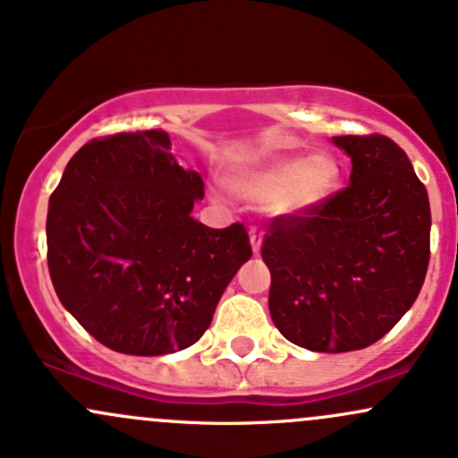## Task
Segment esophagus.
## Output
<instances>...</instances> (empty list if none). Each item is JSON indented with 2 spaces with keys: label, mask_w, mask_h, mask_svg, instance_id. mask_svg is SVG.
<instances>
[{
  "label": "esophagus",
  "mask_w": 458,
  "mask_h": 458,
  "mask_svg": "<svg viewBox=\"0 0 458 458\" xmlns=\"http://www.w3.org/2000/svg\"><path fill=\"white\" fill-rule=\"evenodd\" d=\"M250 243H252V250L259 252V248H261V237H263V230L259 228V225H250Z\"/></svg>",
  "instance_id": "esophagus-1"
}]
</instances>
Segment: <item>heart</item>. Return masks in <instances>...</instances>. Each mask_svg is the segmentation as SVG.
I'll list each match as a JSON object with an SVG mask.
<instances>
[{
    "label": "heart",
    "instance_id": "1",
    "mask_svg": "<svg viewBox=\"0 0 458 458\" xmlns=\"http://www.w3.org/2000/svg\"><path fill=\"white\" fill-rule=\"evenodd\" d=\"M339 165L327 155L279 157L233 177V188L248 201L267 203L275 215L299 216L335 191Z\"/></svg>",
    "mask_w": 458,
    "mask_h": 458
}]
</instances>
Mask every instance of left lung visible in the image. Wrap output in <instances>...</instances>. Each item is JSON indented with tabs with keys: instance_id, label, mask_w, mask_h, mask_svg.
<instances>
[{
	"instance_id": "left-lung-1",
	"label": "left lung",
	"mask_w": 458,
	"mask_h": 458,
	"mask_svg": "<svg viewBox=\"0 0 458 458\" xmlns=\"http://www.w3.org/2000/svg\"><path fill=\"white\" fill-rule=\"evenodd\" d=\"M350 183L299 216H275L261 243L270 317L312 352L381 339L417 301L429 263V199L408 155L386 135L335 137Z\"/></svg>"
}]
</instances>
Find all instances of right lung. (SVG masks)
<instances>
[{
  "mask_svg": "<svg viewBox=\"0 0 458 458\" xmlns=\"http://www.w3.org/2000/svg\"><path fill=\"white\" fill-rule=\"evenodd\" d=\"M203 182L183 170L164 131L90 140L48 203L55 293L99 344L159 357L201 339L221 294L252 257L243 224L191 216Z\"/></svg>",
  "mask_w": 458,
  "mask_h": 458,
  "instance_id": "add662e5",
  "label": "right lung"
}]
</instances>
